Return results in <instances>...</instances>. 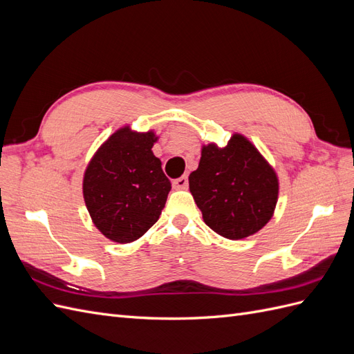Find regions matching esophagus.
<instances>
[{"label": "esophagus", "instance_id": "34e87169", "mask_svg": "<svg viewBox=\"0 0 354 354\" xmlns=\"http://www.w3.org/2000/svg\"><path fill=\"white\" fill-rule=\"evenodd\" d=\"M187 185H189L187 176H181V177H178V178H176V180L173 181V186H174L176 189H186Z\"/></svg>", "mask_w": 354, "mask_h": 354}]
</instances>
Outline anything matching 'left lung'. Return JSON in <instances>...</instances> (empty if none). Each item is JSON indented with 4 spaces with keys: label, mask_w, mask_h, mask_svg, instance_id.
<instances>
[{
    "label": "left lung",
    "mask_w": 354,
    "mask_h": 354,
    "mask_svg": "<svg viewBox=\"0 0 354 354\" xmlns=\"http://www.w3.org/2000/svg\"><path fill=\"white\" fill-rule=\"evenodd\" d=\"M189 189L208 227L227 239H243L272 218L279 183L260 152L234 134L221 149L202 147Z\"/></svg>",
    "instance_id": "8db88e82"
}]
</instances>
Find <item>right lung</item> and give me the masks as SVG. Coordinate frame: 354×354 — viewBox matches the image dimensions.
Here are the masks:
<instances>
[{"mask_svg":"<svg viewBox=\"0 0 354 354\" xmlns=\"http://www.w3.org/2000/svg\"><path fill=\"white\" fill-rule=\"evenodd\" d=\"M155 134L125 127L99 149L84 176V199L93 223L106 238L128 243L158 221L171 183L153 155Z\"/></svg>","mask_w":354,"mask_h":354,"instance_id":"1","label":"right lung"}]
</instances>
